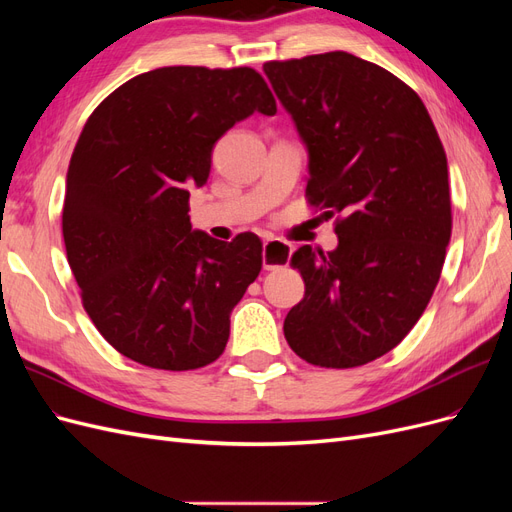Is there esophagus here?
Returning a JSON list of instances; mask_svg holds the SVG:
<instances>
[{
  "instance_id": "obj_1",
  "label": "esophagus",
  "mask_w": 512,
  "mask_h": 512,
  "mask_svg": "<svg viewBox=\"0 0 512 512\" xmlns=\"http://www.w3.org/2000/svg\"><path fill=\"white\" fill-rule=\"evenodd\" d=\"M292 256V245L284 243V241H275V239H267L262 243V267L267 271H275L280 267H286Z\"/></svg>"
}]
</instances>
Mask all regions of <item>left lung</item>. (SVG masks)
Masks as SVG:
<instances>
[{"label":"left lung","mask_w":512,"mask_h":512,"mask_svg":"<svg viewBox=\"0 0 512 512\" xmlns=\"http://www.w3.org/2000/svg\"><path fill=\"white\" fill-rule=\"evenodd\" d=\"M262 70L307 149L309 205L339 215L333 252L290 258L305 297L286 342L312 365H365L410 333L440 280L453 226L444 147L423 100L371 61L333 51Z\"/></svg>","instance_id":"1"}]
</instances>
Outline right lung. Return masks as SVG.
I'll return each instance as SVG.
<instances>
[{
	"label": "right lung",
	"instance_id": "obj_1",
	"mask_svg": "<svg viewBox=\"0 0 512 512\" xmlns=\"http://www.w3.org/2000/svg\"><path fill=\"white\" fill-rule=\"evenodd\" d=\"M275 98L252 68L170 66L108 96L68 166L64 243L83 307L128 359L198 369L224 352L230 314L262 267V241L230 243L190 224L218 138Z\"/></svg>",
	"mask_w": 512,
	"mask_h": 512
}]
</instances>
